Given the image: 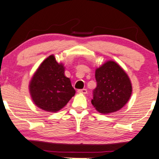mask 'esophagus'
Segmentation results:
<instances>
[{"label": "esophagus", "mask_w": 159, "mask_h": 159, "mask_svg": "<svg viewBox=\"0 0 159 159\" xmlns=\"http://www.w3.org/2000/svg\"><path fill=\"white\" fill-rule=\"evenodd\" d=\"M78 93H80V94H85L87 93V90L86 89H78Z\"/></svg>", "instance_id": "34e87169"}]
</instances>
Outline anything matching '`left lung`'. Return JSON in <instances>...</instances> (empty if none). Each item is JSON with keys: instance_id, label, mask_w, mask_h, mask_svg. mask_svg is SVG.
Returning <instances> with one entry per match:
<instances>
[{"instance_id": "obj_1", "label": "left lung", "mask_w": 159, "mask_h": 159, "mask_svg": "<svg viewBox=\"0 0 159 159\" xmlns=\"http://www.w3.org/2000/svg\"><path fill=\"white\" fill-rule=\"evenodd\" d=\"M97 87L91 103L100 113L116 112L123 107L132 94V84L121 66L111 60L95 70Z\"/></svg>"}]
</instances>
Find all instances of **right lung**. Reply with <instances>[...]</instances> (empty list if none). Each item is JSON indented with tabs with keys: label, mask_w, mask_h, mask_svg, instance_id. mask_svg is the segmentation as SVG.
<instances>
[{
	"label": "right lung",
	"mask_w": 159,
	"mask_h": 159,
	"mask_svg": "<svg viewBox=\"0 0 159 159\" xmlns=\"http://www.w3.org/2000/svg\"><path fill=\"white\" fill-rule=\"evenodd\" d=\"M65 66L49 56L39 66L29 83L31 100L38 108L55 113L67 105L75 95L69 78L65 75Z\"/></svg>",
	"instance_id": "obj_1"
}]
</instances>
